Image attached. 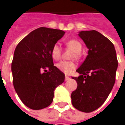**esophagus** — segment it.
<instances>
[{"mask_svg":"<svg viewBox=\"0 0 125 125\" xmlns=\"http://www.w3.org/2000/svg\"><path fill=\"white\" fill-rule=\"evenodd\" d=\"M69 79H70V77L68 76H66V75H65V81H68V80H69Z\"/></svg>","mask_w":125,"mask_h":125,"instance_id":"34e87169","label":"esophagus"}]
</instances>
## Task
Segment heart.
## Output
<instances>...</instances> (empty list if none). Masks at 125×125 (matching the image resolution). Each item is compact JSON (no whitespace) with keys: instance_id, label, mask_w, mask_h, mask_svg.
<instances>
[{"instance_id":"obj_1","label":"heart","mask_w":125,"mask_h":125,"mask_svg":"<svg viewBox=\"0 0 125 125\" xmlns=\"http://www.w3.org/2000/svg\"><path fill=\"white\" fill-rule=\"evenodd\" d=\"M66 46L68 49H70L73 50V53H72L71 58H75L76 59H79L81 57L82 44L77 39H70L66 42ZM51 54L52 57L55 60L59 59L62 54V49L58 44H55L53 46L52 50H51ZM57 66L59 70L62 72L66 74H69L73 72V70L76 68V65L73 61H62L59 62L57 64Z\"/></svg>"}]
</instances>
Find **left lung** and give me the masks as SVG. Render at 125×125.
Here are the masks:
<instances>
[{"label":"left lung","instance_id":"left-lung-1","mask_svg":"<svg viewBox=\"0 0 125 125\" xmlns=\"http://www.w3.org/2000/svg\"><path fill=\"white\" fill-rule=\"evenodd\" d=\"M79 35L89 50L76 70L81 75L72 77L78 85L71 98L76 109L89 113L102 105L112 90L118 61L113 43L101 33L95 30L82 31Z\"/></svg>","mask_w":125,"mask_h":125}]
</instances>
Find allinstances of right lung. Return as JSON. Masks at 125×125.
<instances>
[{
	"label": "right lung",
	"mask_w": 125,
	"mask_h": 125,
	"mask_svg": "<svg viewBox=\"0 0 125 125\" xmlns=\"http://www.w3.org/2000/svg\"><path fill=\"white\" fill-rule=\"evenodd\" d=\"M65 32L41 27L30 33L17 44L11 63L13 83L22 102L33 110L50 105L54 90L64 74L53 65L51 50Z\"/></svg>",
	"instance_id": "obj_1"
}]
</instances>
